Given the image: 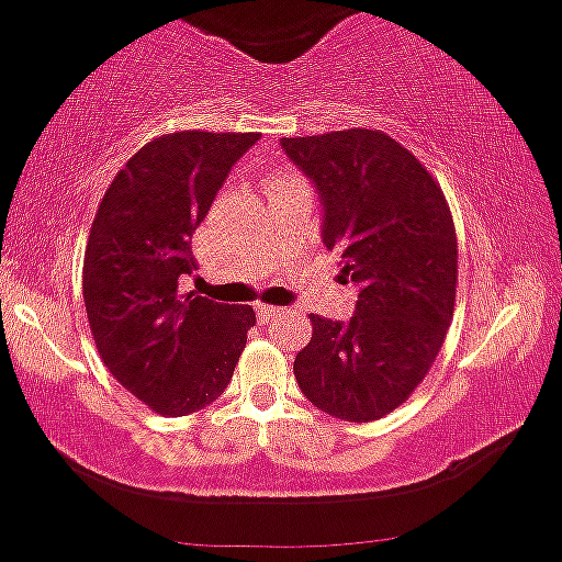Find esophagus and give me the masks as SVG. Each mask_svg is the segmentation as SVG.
Masks as SVG:
<instances>
[{"mask_svg":"<svg viewBox=\"0 0 562 562\" xmlns=\"http://www.w3.org/2000/svg\"><path fill=\"white\" fill-rule=\"evenodd\" d=\"M281 313V307H273V305H262L259 303L257 305V316L259 318H265V322H268V318H276Z\"/></svg>","mask_w":562,"mask_h":562,"instance_id":"esophagus-1","label":"esophagus"}]
</instances>
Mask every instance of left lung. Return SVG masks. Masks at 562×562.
<instances>
[{
    "mask_svg": "<svg viewBox=\"0 0 562 562\" xmlns=\"http://www.w3.org/2000/svg\"><path fill=\"white\" fill-rule=\"evenodd\" d=\"M316 187L322 240L359 289L348 322L311 316L294 359L305 400L331 418L370 424L426 378L448 335L458 281L456 227L442 190L383 131L281 138Z\"/></svg>",
    "mask_w": 562,
    "mask_h": 562,
    "instance_id": "obj_1",
    "label": "left lung"
}]
</instances>
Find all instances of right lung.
<instances>
[{"mask_svg":"<svg viewBox=\"0 0 562 562\" xmlns=\"http://www.w3.org/2000/svg\"><path fill=\"white\" fill-rule=\"evenodd\" d=\"M259 134L179 131L125 162L90 227L82 294L93 340L120 385L177 418L231 383L255 307L179 292L198 270L192 233Z\"/></svg>","mask_w":562,"mask_h":562,"instance_id":"1","label":"right lung"}]
</instances>
